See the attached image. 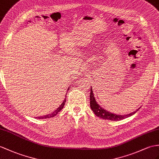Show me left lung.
Listing matches in <instances>:
<instances>
[{
  "label": "left lung",
  "mask_w": 159,
  "mask_h": 159,
  "mask_svg": "<svg viewBox=\"0 0 159 159\" xmlns=\"http://www.w3.org/2000/svg\"><path fill=\"white\" fill-rule=\"evenodd\" d=\"M90 103L91 109L92 110L93 112H94V114L97 116V117L102 118L103 119L111 120V121H119V120H122L123 119L129 117H130V116L134 115L139 109H140V107L135 111H134L133 113H129L128 115H116V114L110 113L109 111H107V110L104 109L103 108H102L97 102H96L94 94H93V91H92V88L90 89Z\"/></svg>",
  "instance_id": "8db88e82"
}]
</instances>
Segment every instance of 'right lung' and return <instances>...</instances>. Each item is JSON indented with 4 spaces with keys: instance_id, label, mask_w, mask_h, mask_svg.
Masks as SVG:
<instances>
[{
    "instance_id": "obj_1",
    "label": "right lung",
    "mask_w": 159,
    "mask_h": 159,
    "mask_svg": "<svg viewBox=\"0 0 159 159\" xmlns=\"http://www.w3.org/2000/svg\"><path fill=\"white\" fill-rule=\"evenodd\" d=\"M69 90V88L67 89V91H68ZM65 98H65V100H63V102H62V104L59 106V107H58L57 109L55 111L52 112V113L48 114V115H44V116H43V117H38L37 118H38V119H47V118H50V117H55V116H56V115H57V113H59V111H61L62 109H63V107H64V105H65V102H66V99H65Z\"/></svg>"
}]
</instances>
